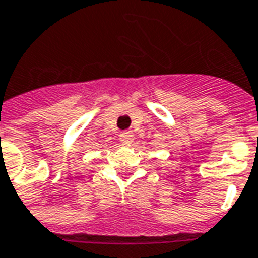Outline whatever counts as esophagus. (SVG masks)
I'll list each match as a JSON object with an SVG mask.
<instances>
[{"instance_id":"obj_1","label":"esophagus","mask_w":258,"mask_h":258,"mask_svg":"<svg viewBox=\"0 0 258 258\" xmlns=\"http://www.w3.org/2000/svg\"><path fill=\"white\" fill-rule=\"evenodd\" d=\"M120 141L121 143H131L134 141V134L133 131H123L120 134Z\"/></svg>"}]
</instances>
